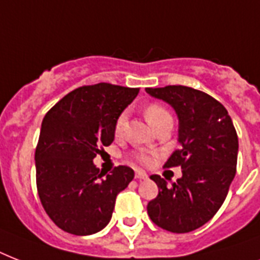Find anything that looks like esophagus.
Instances as JSON below:
<instances>
[{
  "label": "esophagus",
  "mask_w": 260,
  "mask_h": 260,
  "mask_svg": "<svg viewBox=\"0 0 260 260\" xmlns=\"http://www.w3.org/2000/svg\"><path fill=\"white\" fill-rule=\"evenodd\" d=\"M135 178H136V179H147V174L142 170H136Z\"/></svg>",
  "instance_id": "1"
}]
</instances>
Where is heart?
Wrapping results in <instances>:
<instances>
[{
    "label": "heart",
    "mask_w": 260,
    "mask_h": 260,
    "mask_svg": "<svg viewBox=\"0 0 260 260\" xmlns=\"http://www.w3.org/2000/svg\"><path fill=\"white\" fill-rule=\"evenodd\" d=\"M144 114H146V118L150 121L151 125H152V122L156 121L158 118L170 113H169V110H167L163 105L156 104V102H152L150 105H147L146 110H144ZM124 120H125V113H121L117 117L116 122H114V132H116V134H118V132L121 131ZM135 159H136L139 163H142V165H150L151 163V155L148 154V152H144V151L135 154Z\"/></svg>",
    "instance_id": "b5f03b06"
}]
</instances>
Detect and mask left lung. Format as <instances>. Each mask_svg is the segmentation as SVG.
I'll return each instance as SVG.
<instances>
[{"label":"left lung","instance_id":"8db88e82","mask_svg":"<svg viewBox=\"0 0 260 260\" xmlns=\"http://www.w3.org/2000/svg\"><path fill=\"white\" fill-rule=\"evenodd\" d=\"M152 97L169 102L179 120V143L165 166H181L182 177L171 186L151 175L158 196L147 205L154 224L174 234L197 230L217 213L234 181L238 134L222 104L193 87H147Z\"/></svg>","mask_w":260,"mask_h":260}]
</instances>
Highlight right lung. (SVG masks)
<instances>
[{
	"label": "right lung",
	"mask_w": 260,
	"mask_h": 260,
	"mask_svg": "<svg viewBox=\"0 0 260 260\" xmlns=\"http://www.w3.org/2000/svg\"><path fill=\"white\" fill-rule=\"evenodd\" d=\"M139 87L95 83L73 90L46 113L35 160L36 186L48 217L64 232L95 234L112 218L117 194L134 170L117 166L105 177L93 159L114 140V122Z\"/></svg>",
	"instance_id": "obj_1"
}]
</instances>
